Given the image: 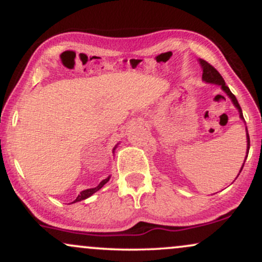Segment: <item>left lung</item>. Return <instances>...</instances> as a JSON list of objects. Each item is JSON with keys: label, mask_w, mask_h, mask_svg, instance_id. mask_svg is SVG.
<instances>
[{"label": "left lung", "mask_w": 262, "mask_h": 262, "mask_svg": "<svg viewBox=\"0 0 262 262\" xmlns=\"http://www.w3.org/2000/svg\"><path fill=\"white\" fill-rule=\"evenodd\" d=\"M198 61H200V65L201 68H202V80L204 81V82L207 83H214V85H219L222 87V90L227 93L228 96H229V98L231 100V102H233L234 106L236 107V110L239 111V114H240V118L244 119V117H243V112H242V108H240V104L237 103V100L235 96L231 93V91L229 90V87H228L227 85H225L224 82V79L222 77V75L218 73L217 70H215L214 68H213L212 65L208 64V62L206 61V60L203 59H198ZM246 141H248V152H249V149H250V138H249V134H248V128H246ZM246 158H248V155H246ZM245 158V160H246ZM245 162V161H244ZM243 166H244V164H243ZM243 167L240 169V172H242Z\"/></svg>", "instance_id": "left-lung-1"}]
</instances>
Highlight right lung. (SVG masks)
<instances>
[{
    "label": "right lung",
    "mask_w": 262,
    "mask_h": 262,
    "mask_svg": "<svg viewBox=\"0 0 262 262\" xmlns=\"http://www.w3.org/2000/svg\"><path fill=\"white\" fill-rule=\"evenodd\" d=\"M117 148V145L114 146V149ZM114 149H113V152H114ZM110 179H111V176H108L107 179H104L103 181H101L100 182V185L97 186V187H95V188H87V189H85V191H82V192H80V194L79 196L76 197V200L74 201V202H71V203H75V202H80V201H82V200H86V198H89L90 196H92L93 193H95V192H97L98 189H101L102 187H103L104 185H106V183L110 181Z\"/></svg>",
    "instance_id": "right-lung-1"
}]
</instances>
